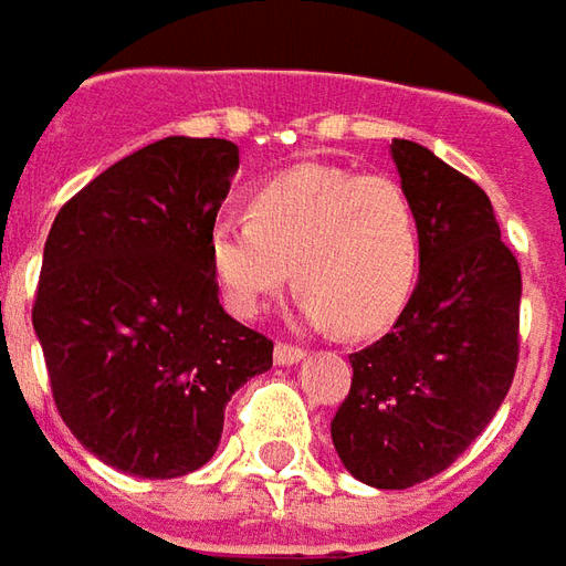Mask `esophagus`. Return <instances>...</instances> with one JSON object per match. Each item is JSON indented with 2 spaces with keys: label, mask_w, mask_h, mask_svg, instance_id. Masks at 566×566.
Returning a JSON list of instances; mask_svg holds the SVG:
<instances>
[{
  "label": "esophagus",
  "mask_w": 566,
  "mask_h": 566,
  "mask_svg": "<svg viewBox=\"0 0 566 566\" xmlns=\"http://www.w3.org/2000/svg\"><path fill=\"white\" fill-rule=\"evenodd\" d=\"M302 347H292V344H276L274 347V363L276 366H298L304 359Z\"/></svg>",
  "instance_id": "1"
}]
</instances>
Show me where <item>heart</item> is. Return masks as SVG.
<instances>
[{
    "label": "heart",
    "instance_id": "obj_1",
    "mask_svg": "<svg viewBox=\"0 0 566 566\" xmlns=\"http://www.w3.org/2000/svg\"><path fill=\"white\" fill-rule=\"evenodd\" d=\"M210 268L240 316L262 314L295 276L311 326L368 335L390 326L415 292L420 228L387 176L302 164L252 195V219L222 216L207 238Z\"/></svg>",
    "mask_w": 566,
    "mask_h": 566
}]
</instances>
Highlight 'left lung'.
Wrapping results in <instances>:
<instances>
[{
  "mask_svg": "<svg viewBox=\"0 0 566 566\" xmlns=\"http://www.w3.org/2000/svg\"><path fill=\"white\" fill-rule=\"evenodd\" d=\"M390 155L418 216V286L392 332L350 356L332 442L354 479L402 491L451 467L506 399L521 271L482 188L411 139Z\"/></svg>",
  "mask_w": 566,
  "mask_h": 566,
  "instance_id": "1",
  "label": "left lung"
}]
</instances>
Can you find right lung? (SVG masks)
Masks as SVG:
<instances>
[{
  "label": "right lung",
  "instance_id": "1",
  "mask_svg": "<svg viewBox=\"0 0 566 566\" xmlns=\"http://www.w3.org/2000/svg\"><path fill=\"white\" fill-rule=\"evenodd\" d=\"M240 167L228 139L167 136L57 212L33 304L54 402L106 467L179 479L219 448L226 405L274 344L219 304L207 238Z\"/></svg>",
  "mask_w": 566,
  "mask_h": 566
}]
</instances>
